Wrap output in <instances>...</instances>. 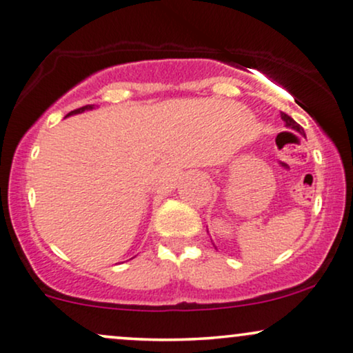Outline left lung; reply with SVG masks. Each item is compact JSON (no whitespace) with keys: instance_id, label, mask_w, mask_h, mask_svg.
Masks as SVG:
<instances>
[{"instance_id":"left-lung-1","label":"left lung","mask_w":353,"mask_h":353,"mask_svg":"<svg viewBox=\"0 0 353 353\" xmlns=\"http://www.w3.org/2000/svg\"><path fill=\"white\" fill-rule=\"evenodd\" d=\"M281 120L284 121V125H286V128H290V130H294V131H298L299 134L305 136L304 130H303V126L298 125V123H296L294 120H292V118L290 117V114H286V113H281Z\"/></svg>"}]
</instances>
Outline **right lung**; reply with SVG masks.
Returning <instances> with one entry per match:
<instances>
[{
  "label": "right lung",
  "instance_id": "1",
  "mask_svg": "<svg viewBox=\"0 0 353 353\" xmlns=\"http://www.w3.org/2000/svg\"><path fill=\"white\" fill-rule=\"evenodd\" d=\"M93 108H95V105H85V107H82V108H77V110H74V112H70L69 114H67V117H72V114H79V113L88 112V110H93Z\"/></svg>",
  "mask_w": 353,
  "mask_h": 353
}]
</instances>
